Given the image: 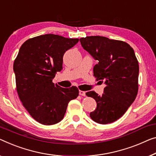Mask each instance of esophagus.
I'll use <instances>...</instances> for the list:
<instances>
[{"label": "esophagus", "instance_id": "1", "mask_svg": "<svg viewBox=\"0 0 156 156\" xmlns=\"http://www.w3.org/2000/svg\"><path fill=\"white\" fill-rule=\"evenodd\" d=\"M79 94L81 95V96H85V92L80 90V91H79Z\"/></svg>", "mask_w": 156, "mask_h": 156}]
</instances>
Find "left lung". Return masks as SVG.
I'll return each mask as SVG.
<instances>
[{
  "label": "left lung",
  "instance_id": "8db88e82",
  "mask_svg": "<svg viewBox=\"0 0 156 156\" xmlns=\"http://www.w3.org/2000/svg\"><path fill=\"white\" fill-rule=\"evenodd\" d=\"M80 41L98 62L93 69L94 76L106 85L101 96L94 91L86 93L97 102L90 118L99 124L115 122L125 114L137 95L139 64L134 51L125 42L104 36H86Z\"/></svg>",
  "mask_w": 156,
  "mask_h": 156
}]
</instances>
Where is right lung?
Returning a JSON list of instances; mask_svg holds the SVG:
<instances>
[{"label":"right lung","instance_id":"right-lung-1","mask_svg":"<svg viewBox=\"0 0 156 156\" xmlns=\"http://www.w3.org/2000/svg\"><path fill=\"white\" fill-rule=\"evenodd\" d=\"M78 38L45 34L25 41L13 65L21 101L36 121L54 125L63 119L69 102L78 96L75 86L63 88L52 83L61 71L63 56Z\"/></svg>","mask_w":156,"mask_h":156}]
</instances>
